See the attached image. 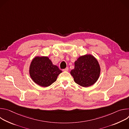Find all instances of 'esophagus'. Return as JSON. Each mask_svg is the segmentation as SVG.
<instances>
[{
  "label": "esophagus",
  "mask_w": 129,
  "mask_h": 129,
  "mask_svg": "<svg viewBox=\"0 0 129 129\" xmlns=\"http://www.w3.org/2000/svg\"><path fill=\"white\" fill-rule=\"evenodd\" d=\"M63 71H68V67H66V68L63 69Z\"/></svg>",
  "instance_id": "1"
}]
</instances>
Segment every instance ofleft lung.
Segmentation results:
<instances>
[{
	"mask_svg": "<svg viewBox=\"0 0 129 129\" xmlns=\"http://www.w3.org/2000/svg\"><path fill=\"white\" fill-rule=\"evenodd\" d=\"M101 69L97 60L90 54L79 57L75 62V68L70 73L78 85L87 87L94 84L98 80Z\"/></svg>",
	"mask_w": 129,
	"mask_h": 129,
	"instance_id": "obj_1",
	"label": "left lung"
}]
</instances>
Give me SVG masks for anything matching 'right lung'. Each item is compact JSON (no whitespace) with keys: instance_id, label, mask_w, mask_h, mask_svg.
<instances>
[{"instance_id":"obj_1","label":"right lung","mask_w":129,"mask_h":129,"mask_svg":"<svg viewBox=\"0 0 129 129\" xmlns=\"http://www.w3.org/2000/svg\"><path fill=\"white\" fill-rule=\"evenodd\" d=\"M62 71L54 65L47 57H35L31 62L29 74L35 83L42 87H47L56 81Z\"/></svg>"}]
</instances>
